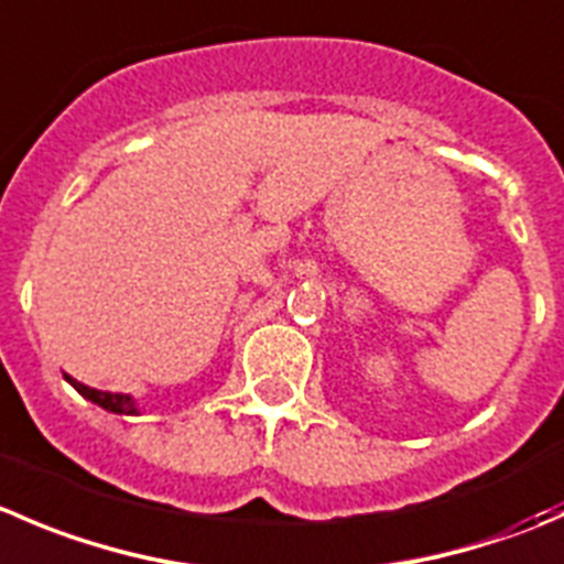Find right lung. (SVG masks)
Here are the masks:
<instances>
[{
	"label": "right lung",
	"instance_id": "1",
	"mask_svg": "<svg viewBox=\"0 0 564 564\" xmlns=\"http://www.w3.org/2000/svg\"><path fill=\"white\" fill-rule=\"evenodd\" d=\"M65 382H70V386L76 388V391L82 393V397L87 399V402L98 404V408H104L107 413H118V415H140V408H137V399L131 397V393H112V391H98V388H90L85 386V382L74 380L70 375H63Z\"/></svg>",
	"mask_w": 564,
	"mask_h": 564
}]
</instances>
